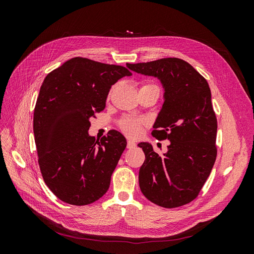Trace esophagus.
I'll return each mask as SVG.
<instances>
[{
	"label": "esophagus",
	"mask_w": 254,
	"mask_h": 254,
	"mask_svg": "<svg viewBox=\"0 0 254 254\" xmlns=\"http://www.w3.org/2000/svg\"><path fill=\"white\" fill-rule=\"evenodd\" d=\"M136 146V144L133 142V141H131V140H129L128 142H127V148L128 149H132V148H134Z\"/></svg>",
	"instance_id": "1"
}]
</instances>
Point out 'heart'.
Wrapping results in <instances>:
<instances>
[{
  "label": "heart",
  "instance_id": "1",
  "mask_svg": "<svg viewBox=\"0 0 254 254\" xmlns=\"http://www.w3.org/2000/svg\"><path fill=\"white\" fill-rule=\"evenodd\" d=\"M114 88L115 87L111 88V90L109 92V96H111ZM146 89H157V90H159V87L157 86L156 83H153V82L145 81V82L142 83L141 90H146ZM144 124H145V121L144 120L132 119V118H125V119H123L120 122V128L122 129V131L124 132L126 135L131 136V137H135V136H137V135L140 134L141 128H142V126Z\"/></svg>",
  "mask_w": 254,
  "mask_h": 254
}]
</instances>
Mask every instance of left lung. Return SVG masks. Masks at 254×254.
Segmentation results:
<instances>
[{
	"label": "left lung",
	"mask_w": 254,
	"mask_h": 254,
	"mask_svg": "<svg viewBox=\"0 0 254 254\" xmlns=\"http://www.w3.org/2000/svg\"><path fill=\"white\" fill-rule=\"evenodd\" d=\"M127 67L162 82L164 104L151 134L171 142L163 157L150 144H139L145 153L139 172L142 193L166 209L190 203L200 193L217 156V119L209 83L179 58L127 64Z\"/></svg>",
	"instance_id": "1"
}]
</instances>
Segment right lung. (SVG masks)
Segmentation results:
<instances>
[{
    "label": "right lung",
    "mask_w": 254,
    "mask_h": 254,
    "mask_svg": "<svg viewBox=\"0 0 254 254\" xmlns=\"http://www.w3.org/2000/svg\"><path fill=\"white\" fill-rule=\"evenodd\" d=\"M131 72L122 65L75 57L48 74L34 110L38 163L45 184L60 200L86 205L108 190L126 139L110 130L90 136V119L105 109L112 84Z\"/></svg>",
    "instance_id": "1"
}]
</instances>
